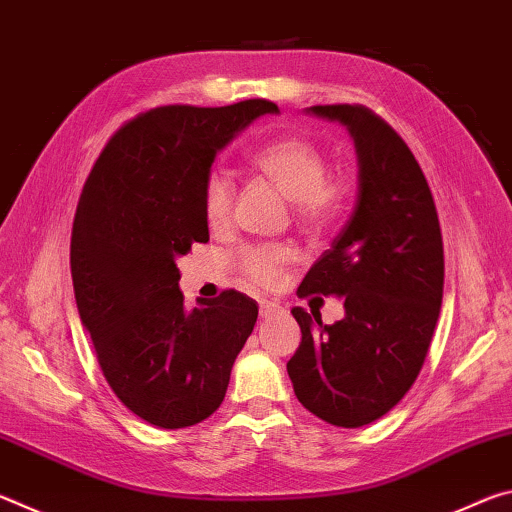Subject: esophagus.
I'll list each match as a JSON object with an SVG mask.
<instances>
[{
  "mask_svg": "<svg viewBox=\"0 0 512 512\" xmlns=\"http://www.w3.org/2000/svg\"><path fill=\"white\" fill-rule=\"evenodd\" d=\"M280 311H282V307L275 305V302H268V300L259 302V316L262 318H271L275 314H280Z\"/></svg>",
  "mask_w": 512,
  "mask_h": 512,
  "instance_id": "1",
  "label": "esophagus"
}]
</instances>
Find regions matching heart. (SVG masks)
Returning a JSON list of instances; mask_svg holds the SVG:
<instances>
[{
    "label": "heart",
    "mask_w": 512,
    "mask_h": 512,
    "mask_svg": "<svg viewBox=\"0 0 512 512\" xmlns=\"http://www.w3.org/2000/svg\"><path fill=\"white\" fill-rule=\"evenodd\" d=\"M253 167L284 198L293 201V219L309 235L327 230L341 207V185L327 178V158L314 142L300 135H282L266 142L253 155ZM205 223L223 230L232 219L235 183L225 171L214 169L201 189ZM289 246H246L235 255V266L248 287L277 289L296 264Z\"/></svg>",
    "instance_id": "b5f03b06"
}]
</instances>
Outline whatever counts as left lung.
Masks as SVG:
<instances>
[{"instance_id": "8db88e82", "label": "left lung", "mask_w": 512, "mask_h": 512, "mask_svg": "<svg viewBox=\"0 0 512 512\" xmlns=\"http://www.w3.org/2000/svg\"><path fill=\"white\" fill-rule=\"evenodd\" d=\"M309 110L348 126L359 198L298 289L300 298H343L345 318L323 325L293 307L302 341L287 370L307 411L357 429L391 411L420 375L443 302V232L427 178L388 121L359 103Z\"/></svg>"}]
</instances>
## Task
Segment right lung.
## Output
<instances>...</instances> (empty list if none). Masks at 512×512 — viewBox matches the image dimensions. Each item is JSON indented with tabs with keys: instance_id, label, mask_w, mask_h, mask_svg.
Returning <instances> with one entry per match:
<instances>
[{
	"instance_id": "obj_1",
	"label": "right lung",
	"mask_w": 512,
	"mask_h": 512,
	"mask_svg": "<svg viewBox=\"0 0 512 512\" xmlns=\"http://www.w3.org/2000/svg\"><path fill=\"white\" fill-rule=\"evenodd\" d=\"M266 112L273 101L144 110L83 185L69 246L76 307L110 388L155 427L210 418L255 327L257 302L235 289L187 311L176 259L210 241L201 189L216 151Z\"/></svg>"
}]
</instances>
